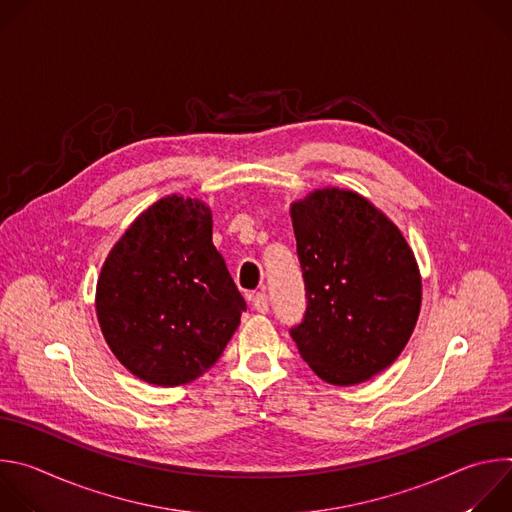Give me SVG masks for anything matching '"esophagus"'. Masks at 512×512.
<instances>
[{"label": "esophagus", "mask_w": 512, "mask_h": 512, "mask_svg": "<svg viewBox=\"0 0 512 512\" xmlns=\"http://www.w3.org/2000/svg\"><path fill=\"white\" fill-rule=\"evenodd\" d=\"M251 304H253V310L259 312V314H265L269 310V302H267V296L265 294H255L251 298Z\"/></svg>", "instance_id": "1"}]
</instances>
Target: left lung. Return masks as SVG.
<instances>
[{
	"mask_svg": "<svg viewBox=\"0 0 512 512\" xmlns=\"http://www.w3.org/2000/svg\"><path fill=\"white\" fill-rule=\"evenodd\" d=\"M289 212L308 300L289 334L322 381H369L401 354L417 324L415 255L389 218L352 190H314Z\"/></svg>",
	"mask_w": 512,
	"mask_h": 512,
	"instance_id": "left-lung-1",
	"label": "left lung"
}]
</instances>
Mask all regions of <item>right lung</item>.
I'll return each mask as SVG.
<instances>
[{"mask_svg": "<svg viewBox=\"0 0 512 512\" xmlns=\"http://www.w3.org/2000/svg\"><path fill=\"white\" fill-rule=\"evenodd\" d=\"M95 308L137 379L176 387L208 371L247 310L212 245L210 208L172 194L143 210L103 263Z\"/></svg>", "mask_w": 512, "mask_h": 512, "instance_id": "right-lung-1", "label": "right lung"}]
</instances>
